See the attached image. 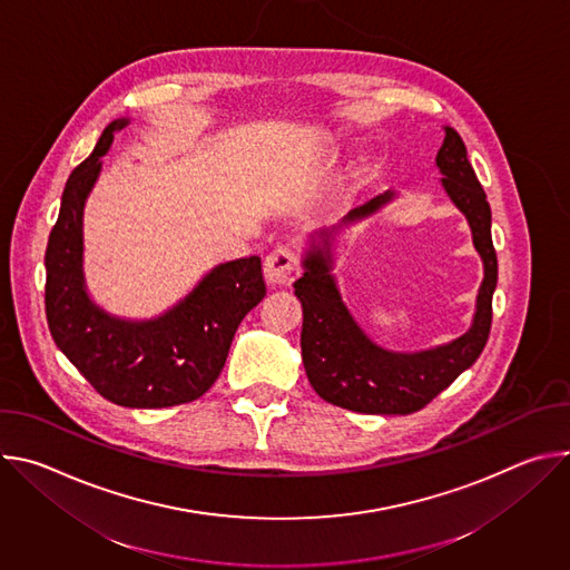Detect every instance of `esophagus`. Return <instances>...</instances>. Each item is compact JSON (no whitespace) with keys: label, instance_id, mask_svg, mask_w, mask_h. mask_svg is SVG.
Wrapping results in <instances>:
<instances>
[{"label":"esophagus","instance_id":"esophagus-1","mask_svg":"<svg viewBox=\"0 0 570 570\" xmlns=\"http://www.w3.org/2000/svg\"><path fill=\"white\" fill-rule=\"evenodd\" d=\"M266 282L275 288L291 286L299 277V259L293 248L277 246L264 262Z\"/></svg>","mask_w":570,"mask_h":570}]
</instances>
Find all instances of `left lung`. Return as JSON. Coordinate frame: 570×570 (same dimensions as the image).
Returning a JSON list of instances; mask_svg holds the SVG:
<instances>
[{"mask_svg":"<svg viewBox=\"0 0 570 570\" xmlns=\"http://www.w3.org/2000/svg\"><path fill=\"white\" fill-rule=\"evenodd\" d=\"M438 150L442 187L455 207L466 216L473 246L484 264V279L478 291L471 330L449 345L399 354L376 347L354 322L330 275V248H311L304 259V275L293 284L304 308L302 361L313 390L341 409L365 415H411L422 411L446 390L466 367L475 363L492 330V295L499 279V262L492 243V209L466 157V146L453 128ZM385 191L352 209L343 223L361 220L392 200ZM330 246V232H322Z\"/></svg>","mask_w":570,"mask_h":570,"instance_id":"1","label":"left lung"}]
</instances>
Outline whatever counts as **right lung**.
<instances>
[{"label": "right lung", "mask_w": 570, "mask_h": 570, "mask_svg": "<svg viewBox=\"0 0 570 570\" xmlns=\"http://www.w3.org/2000/svg\"><path fill=\"white\" fill-rule=\"evenodd\" d=\"M128 121H112L71 171L49 234L45 311L58 350L108 401L124 409H167L203 396L218 379L240 320L266 295L259 257L214 268L178 306L128 322L95 306L83 284V205L101 155Z\"/></svg>", "instance_id": "1"}]
</instances>
